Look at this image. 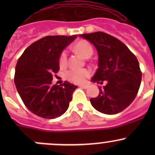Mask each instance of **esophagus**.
<instances>
[{"mask_svg":"<svg viewBox=\"0 0 155 155\" xmlns=\"http://www.w3.org/2000/svg\"><path fill=\"white\" fill-rule=\"evenodd\" d=\"M79 87H82V88H84V89H87V85H80Z\"/></svg>","mask_w":155,"mask_h":155,"instance_id":"obj_1","label":"esophagus"}]
</instances>
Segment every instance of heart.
<instances>
[{"mask_svg": "<svg viewBox=\"0 0 155 155\" xmlns=\"http://www.w3.org/2000/svg\"><path fill=\"white\" fill-rule=\"evenodd\" d=\"M75 51L82 55L84 58H88L94 52L93 47L86 40L79 41L74 46ZM68 63V52L64 50L59 58V65L61 68L66 67ZM91 72L86 69L82 70H72L66 73V77L70 82L76 84H82L90 76Z\"/></svg>", "mask_w": 155, "mask_h": 155, "instance_id": "obj_1", "label": "heart"}]
</instances>
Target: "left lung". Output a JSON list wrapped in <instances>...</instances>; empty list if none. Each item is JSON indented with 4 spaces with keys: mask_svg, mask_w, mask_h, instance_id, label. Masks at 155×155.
I'll use <instances>...</instances> for the list:
<instances>
[{
    "mask_svg": "<svg viewBox=\"0 0 155 155\" xmlns=\"http://www.w3.org/2000/svg\"><path fill=\"white\" fill-rule=\"evenodd\" d=\"M90 41L98 52V68L91 81L103 84L97 97L90 99L95 109L115 115L134 101L140 89L142 72L137 57L118 39L104 32L81 34Z\"/></svg>",
    "mask_w": 155,
    "mask_h": 155,
    "instance_id": "8db88e82",
    "label": "left lung"
}]
</instances>
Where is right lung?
Instances as JSON below:
<instances>
[{
  "label": "right lung",
  "mask_w": 155,
  "mask_h": 155,
  "mask_svg": "<svg viewBox=\"0 0 155 155\" xmlns=\"http://www.w3.org/2000/svg\"><path fill=\"white\" fill-rule=\"evenodd\" d=\"M77 35L47 36L28 46L15 66L14 82L25 107L37 116L53 119L69 107L77 86L65 81L52 85L59 70V58L64 48Z\"/></svg>",
  "instance_id": "right-lung-1"
}]
</instances>
